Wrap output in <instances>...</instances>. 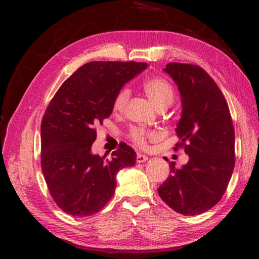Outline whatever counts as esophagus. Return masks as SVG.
<instances>
[{
  "mask_svg": "<svg viewBox=\"0 0 259 259\" xmlns=\"http://www.w3.org/2000/svg\"><path fill=\"white\" fill-rule=\"evenodd\" d=\"M148 160L147 155H144V154H140V153H138L137 154V157H136V161L138 162V163H143V162H145Z\"/></svg>",
  "mask_w": 259,
  "mask_h": 259,
  "instance_id": "obj_1",
  "label": "esophagus"
}]
</instances>
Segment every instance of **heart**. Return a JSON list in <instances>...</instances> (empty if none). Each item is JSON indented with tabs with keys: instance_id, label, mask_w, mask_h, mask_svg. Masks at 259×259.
Returning <instances> with one entry per match:
<instances>
[{
	"instance_id": "b5f03b06",
	"label": "heart",
	"mask_w": 259,
	"mask_h": 259,
	"mask_svg": "<svg viewBox=\"0 0 259 259\" xmlns=\"http://www.w3.org/2000/svg\"><path fill=\"white\" fill-rule=\"evenodd\" d=\"M143 88L146 95L150 97L157 108H166L172 104L175 91L172 85L162 77H150L143 82ZM130 97L128 88H122L115 96L113 102V108L115 112H122L125 108ZM130 138L140 147H146L148 140L159 138V134L155 130L145 128H134L130 131Z\"/></svg>"
}]
</instances>
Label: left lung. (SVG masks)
<instances>
[{"instance_id": "1", "label": "left lung", "mask_w": 259, "mask_h": 259, "mask_svg": "<svg viewBox=\"0 0 259 259\" xmlns=\"http://www.w3.org/2000/svg\"><path fill=\"white\" fill-rule=\"evenodd\" d=\"M182 97L176 133L190 156L181 169L170 163V176L157 188L160 198L186 216H195L219 202L235 163L234 126L229 105L211 76L198 65L169 63L164 68ZM166 160V159H165Z\"/></svg>"}]
</instances>
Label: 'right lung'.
Returning <instances> with one entry per match:
<instances>
[{
    "label": "right lung",
    "instance_id": "right-lung-1",
    "mask_svg": "<svg viewBox=\"0 0 259 259\" xmlns=\"http://www.w3.org/2000/svg\"><path fill=\"white\" fill-rule=\"evenodd\" d=\"M146 67L135 61H91L51 99L41 123V166L63 211L78 217L98 212L114 195L119 170L135 164L136 152L124 143L111 160L93 154L91 145L95 126L112 114L117 91Z\"/></svg>",
    "mask_w": 259,
    "mask_h": 259
}]
</instances>
